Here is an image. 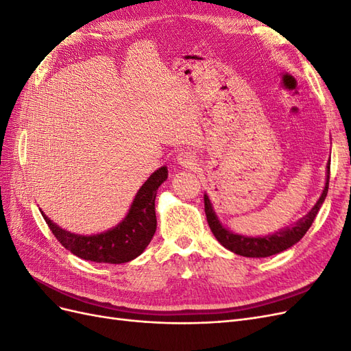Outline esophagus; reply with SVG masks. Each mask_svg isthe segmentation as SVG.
<instances>
[{"mask_svg":"<svg viewBox=\"0 0 351 351\" xmlns=\"http://www.w3.org/2000/svg\"><path fill=\"white\" fill-rule=\"evenodd\" d=\"M177 161H178L180 165H183V167H195L196 162H197V159H196V155L193 152L183 151V152H180L177 155Z\"/></svg>","mask_w":351,"mask_h":351,"instance_id":"obj_1","label":"esophagus"}]
</instances>
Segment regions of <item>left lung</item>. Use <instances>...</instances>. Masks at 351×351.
Listing matches in <instances>:
<instances>
[{
    "label": "left lung",
    "instance_id": "obj_1",
    "mask_svg": "<svg viewBox=\"0 0 351 351\" xmlns=\"http://www.w3.org/2000/svg\"><path fill=\"white\" fill-rule=\"evenodd\" d=\"M328 184H329V162H328L326 183L324 187V192H322L321 197L317 199L315 206L309 212H307L303 218L294 222L293 226L285 227L269 236L247 237V236L236 234V232L227 230L218 219L214 208H212V204H210L208 195H205L204 200H205V214H206L208 224L210 227V231L214 232L215 239L226 249L234 252L236 254H240V256H246V258H268V256H272V254H277L280 252H284L289 247H291L293 244H295L306 234V231L311 228L315 217L317 215V210L321 209L324 200L326 197Z\"/></svg>",
    "mask_w": 351,
    "mask_h": 351
}]
</instances>
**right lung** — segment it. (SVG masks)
<instances>
[{
	"label": "right lung",
	"mask_w": 351,
	"mask_h": 351,
	"mask_svg": "<svg viewBox=\"0 0 351 351\" xmlns=\"http://www.w3.org/2000/svg\"><path fill=\"white\" fill-rule=\"evenodd\" d=\"M168 177L167 167L158 168L136 193L125 218L114 228L93 236L74 234L52 222L44 212V219L52 234L73 254L98 263H125L142 254L156 230V190Z\"/></svg>",
	"instance_id": "add662e5"
}]
</instances>
